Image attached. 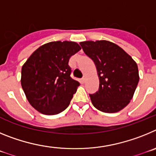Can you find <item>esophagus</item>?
I'll return each mask as SVG.
<instances>
[{
  "mask_svg": "<svg viewBox=\"0 0 156 156\" xmlns=\"http://www.w3.org/2000/svg\"><path fill=\"white\" fill-rule=\"evenodd\" d=\"M85 80H86V76H83L82 79H81V83H84Z\"/></svg>",
  "mask_w": 156,
  "mask_h": 156,
  "instance_id": "34e87169",
  "label": "esophagus"
}]
</instances>
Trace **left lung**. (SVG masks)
I'll return each instance as SVG.
<instances>
[{
	"mask_svg": "<svg viewBox=\"0 0 156 156\" xmlns=\"http://www.w3.org/2000/svg\"><path fill=\"white\" fill-rule=\"evenodd\" d=\"M80 44L94 62L99 78L98 90L90 94L93 105L107 113L122 110L132 99L139 82L137 63L110 41H83Z\"/></svg>",
	"mask_w": 156,
	"mask_h": 156,
	"instance_id": "1",
	"label": "left lung"
}]
</instances>
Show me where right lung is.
<instances>
[{
  "label": "right lung",
  "mask_w": 156,
  "mask_h": 156,
  "mask_svg": "<svg viewBox=\"0 0 156 156\" xmlns=\"http://www.w3.org/2000/svg\"><path fill=\"white\" fill-rule=\"evenodd\" d=\"M81 49L73 41H53L32 54L22 67L21 84L27 100L45 115H56L69 105L80 83L70 76L69 60Z\"/></svg>",
  "instance_id": "right-lung-1"
}]
</instances>
